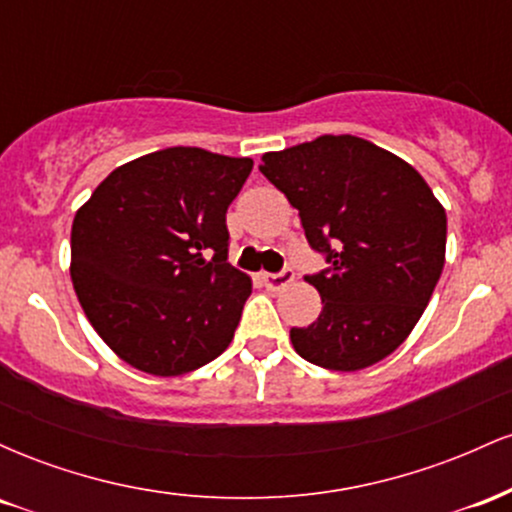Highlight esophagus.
<instances>
[{"label": "esophagus", "mask_w": 512, "mask_h": 512, "mask_svg": "<svg viewBox=\"0 0 512 512\" xmlns=\"http://www.w3.org/2000/svg\"><path fill=\"white\" fill-rule=\"evenodd\" d=\"M293 281V272L291 269H284L281 274H262V284L267 286L269 291H281L286 289Z\"/></svg>", "instance_id": "obj_1"}]
</instances>
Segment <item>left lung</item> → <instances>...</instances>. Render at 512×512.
I'll return each instance as SVG.
<instances>
[{"mask_svg": "<svg viewBox=\"0 0 512 512\" xmlns=\"http://www.w3.org/2000/svg\"><path fill=\"white\" fill-rule=\"evenodd\" d=\"M260 170L330 262L305 276L322 313L291 327L296 354L342 373L383 361L414 330L443 272V204L419 170L351 134L269 151Z\"/></svg>", "mask_w": 512, "mask_h": 512, "instance_id": "left-lung-1", "label": "left lung"}]
</instances>
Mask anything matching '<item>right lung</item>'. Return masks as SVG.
Segmentation results:
<instances>
[{
	"mask_svg": "<svg viewBox=\"0 0 512 512\" xmlns=\"http://www.w3.org/2000/svg\"><path fill=\"white\" fill-rule=\"evenodd\" d=\"M252 158L170 146L115 168L72 223V284L110 349L173 378L231 344L252 293L228 264V204Z\"/></svg>",
	"mask_w": 512,
	"mask_h": 512,
	"instance_id": "add662e5",
	"label": "right lung"
}]
</instances>
